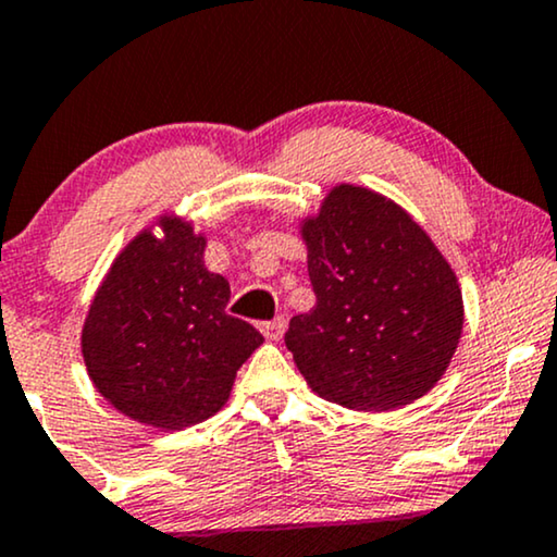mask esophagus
I'll return each instance as SVG.
<instances>
[{
    "mask_svg": "<svg viewBox=\"0 0 557 557\" xmlns=\"http://www.w3.org/2000/svg\"><path fill=\"white\" fill-rule=\"evenodd\" d=\"M259 331H262L267 339H272V342L283 339V334H285V319H283V315H277V319L259 323Z\"/></svg>",
    "mask_w": 557,
    "mask_h": 557,
    "instance_id": "esophagus-1",
    "label": "esophagus"
}]
</instances>
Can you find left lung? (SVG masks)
Returning a JSON list of instances; mask_svg holds the SVG:
<instances>
[{"instance_id": "left-lung-1", "label": "left lung", "mask_w": 557, "mask_h": 557, "mask_svg": "<svg viewBox=\"0 0 557 557\" xmlns=\"http://www.w3.org/2000/svg\"><path fill=\"white\" fill-rule=\"evenodd\" d=\"M315 306L287 349L321 398L391 411L434 388L462 334V293L426 231L388 197L339 185L300 226Z\"/></svg>"}]
</instances>
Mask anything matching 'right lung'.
I'll return each instance as SVG.
<instances>
[{
    "label": "right lung",
    "mask_w": 557,
    "mask_h": 557,
    "mask_svg": "<svg viewBox=\"0 0 557 557\" xmlns=\"http://www.w3.org/2000/svg\"><path fill=\"white\" fill-rule=\"evenodd\" d=\"M161 236L140 231L91 300L82 355L117 411L157 429H185L221 411L262 334L226 313L231 287L202 262L206 236L174 215Z\"/></svg>",
    "instance_id": "right-lung-1"
}]
</instances>
